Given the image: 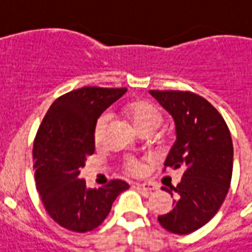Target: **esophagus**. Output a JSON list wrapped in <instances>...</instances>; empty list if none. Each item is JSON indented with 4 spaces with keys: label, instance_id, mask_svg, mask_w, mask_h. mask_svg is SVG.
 Here are the masks:
<instances>
[{
    "label": "esophagus",
    "instance_id": "esophagus-1",
    "mask_svg": "<svg viewBox=\"0 0 252 252\" xmlns=\"http://www.w3.org/2000/svg\"><path fill=\"white\" fill-rule=\"evenodd\" d=\"M136 188H137V189L142 190V191H154V190L158 189V188H157L154 184H151V183L136 184Z\"/></svg>",
    "mask_w": 252,
    "mask_h": 252
}]
</instances>
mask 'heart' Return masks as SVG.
Instances as JSON below:
<instances>
[{
  "mask_svg": "<svg viewBox=\"0 0 252 252\" xmlns=\"http://www.w3.org/2000/svg\"><path fill=\"white\" fill-rule=\"evenodd\" d=\"M126 114L133 123V126H136V129L140 130L141 133L154 132L163 122V112L160 111V108L154 103L144 101V99H137L128 103L126 106ZM108 120L110 118L107 114H102L95 120L93 134L97 144L102 142V140L105 138ZM124 167L132 175H141L144 171V164L134 158H126Z\"/></svg>",
  "mask_w": 252,
  "mask_h": 252,
  "instance_id": "1",
  "label": "heart"
}]
</instances>
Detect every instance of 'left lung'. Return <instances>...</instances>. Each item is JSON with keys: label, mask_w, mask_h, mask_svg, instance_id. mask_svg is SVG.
I'll return each instance as SVG.
<instances>
[{"label": "left lung", "mask_w": 252, "mask_h": 252, "mask_svg": "<svg viewBox=\"0 0 252 252\" xmlns=\"http://www.w3.org/2000/svg\"><path fill=\"white\" fill-rule=\"evenodd\" d=\"M172 115L176 141L165 168H184L177 186L161 188L175 195L173 210L158 216L175 234H189L214 218L228 194L233 172V142L225 120L214 106L191 92L150 91Z\"/></svg>", "instance_id": "1"}]
</instances>
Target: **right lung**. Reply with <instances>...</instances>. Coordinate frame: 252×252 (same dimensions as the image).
<instances>
[{
	"instance_id": "1",
	"label": "right lung",
	"mask_w": 252,
	"mask_h": 252,
	"mask_svg": "<svg viewBox=\"0 0 252 252\" xmlns=\"http://www.w3.org/2000/svg\"><path fill=\"white\" fill-rule=\"evenodd\" d=\"M126 88L85 87L57 98L33 141L36 188L50 218L71 232H91L107 218L114 200L129 189L123 180L88 188L79 179L87 157L95 150L94 124Z\"/></svg>"
}]
</instances>
